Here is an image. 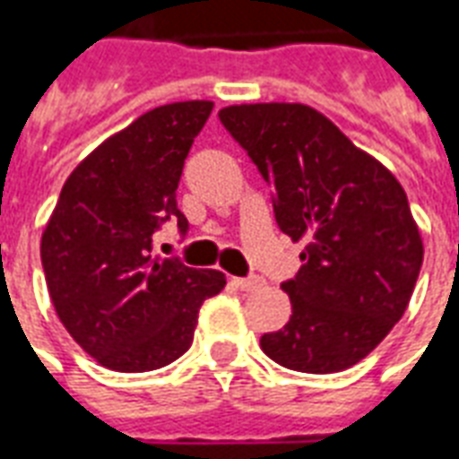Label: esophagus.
Masks as SVG:
<instances>
[{
	"instance_id": "obj_1",
	"label": "esophagus",
	"mask_w": 459,
	"mask_h": 459,
	"mask_svg": "<svg viewBox=\"0 0 459 459\" xmlns=\"http://www.w3.org/2000/svg\"><path fill=\"white\" fill-rule=\"evenodd\" d=\"M230 284H233V287H238L240 291H253L263 287V280H260V277H233Z\"/></svg>"
}]
</instances>
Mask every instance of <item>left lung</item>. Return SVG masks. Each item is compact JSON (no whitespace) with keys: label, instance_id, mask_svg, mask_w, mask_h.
<instances>
[{"label":"left lung","instance_id":"1","mask_svg":"<svg viewBox=\"0 0 459 459\" xmlns=\"http://www.w3.org/2000/svg\"><path fill=\"white\" fill-rule=\"evenodd\" d=\"M221 124L274 192V219L307 240L304 264L281 290L291 316L260 348L281 368L328 375L385 341L409 307L423 240L403 186L307 104H236Z\"/></svg>","mask_w":459,"mask_h":459}]
</instances>
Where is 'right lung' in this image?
Wrapping results in <instances>:
<instances>
[{"mask_svg":"<svg viewBox=\"0 0 459 459\" xmlns=\"http://www.w3.org/2000/svg\"><path fill=\"white\" fill-rule=\"evenodd\" d=\"M213 101L145 111L84 158L50 213L40 263L57 318L100 365L165 368L189 351L204 299L226 287L219 270L152 257V233L178 219L185 158Z\"/></svg>","mask_w":459,"mask_h":459,"instance_id":"obj_1","label":"right lung"}]
</instances>
